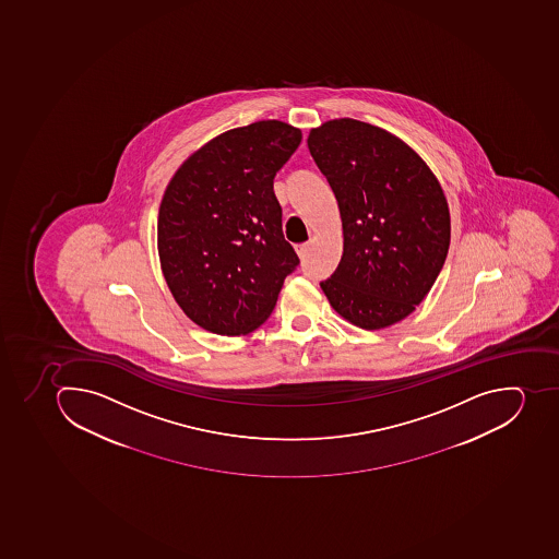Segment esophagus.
Returning <instances> with one entry per match:
<instances>
[{"label":"esophagus","instance_id":"obj_1","mask_svg":"<svg viewBox=\"0 0 559 559\" xmlns=\"http://www.w3.org/2000/svg\"><path fill=\"white\" fill-rule=\"evenodd\" d=\"M295 250L298 258L304 259L305 255L309 254V243L295 245Z\"/></svg>","mask_w":559,"mask_h":559}]
</instances>
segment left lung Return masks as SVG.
Instances as JSON below:
<instances>
[{
    "label": "left lung",
    "mask_w": 559,
    "mask_h": 559,
    "mask_svg": "<svg viewBox=\"0 0 559 559\" xmlns=\"http://www.w3.org/2000/svg\"><path fill=\"white\" fill-rule=\"evenodd\" d=\"M310 155L341 212V263L321 289L364 330L392 326L429 295L450 247V210L438 178L401 138L353 118L310 130Z\"/></svg>",
    "instance_id": "1"
}]
</instances>
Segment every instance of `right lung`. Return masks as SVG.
I'll return each instance as SVG.
<instances>
[{
  "label": "right lung",
  "instance_id": "right-lung-1",
  "mask_svg": "<svg viewBox=\"0 0 559 559\" xmlns=\"http://www.w3.org/2000/svg\"><path fill=\"white\" fill-rule=\"evenodd\" d=\"M301 143L286 121L227 130L178 167L162 198L157 247L176 304L198 326L238 337L270 318L300 259L282 233L273 178Z\"/></svg>",
  "mask_w": 559,
  "mask_h": 559
}]
</instances>
